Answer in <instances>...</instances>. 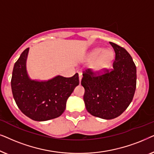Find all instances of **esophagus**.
Returning a JSON list of instances; mask_svg holds the SVG:
<instances>
[{
  "label": "esophagus",
  "mask_w": 154,
  "mask_h": 154,
  "mask_svg": "<svg viewBox=\"0 0 154 154\" xmlns=\"http://www.w3.org/2000/svg\"><path fill=\"white\" fill-rule=\"evenodd\" d=\"M79 81H80V83H81V80H82V73L81 72H79Z\"/></svg>",
  "instance_id": "obj_1"
}]
</instances>
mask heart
Wrapping results in <instances>:
<instances>
[{"label": "heart", "instance_id": "obj_1", "mask_svg": "<svg viewBox=\"0 0 154 154\" xmlns=\"http://www.w3.org/2000/svg\"><path fill=\"white\" fill-rule=\"evenodd\" d=\"M91 61H96L92 65V70L97 74H102L112 65L114 54L111 50H105L98 48L90 52L89 56Z\"/></svg>", "mask_w": 154, "mask_h": 154}]
</instances>
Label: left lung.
Returning <instances> with one entry per match:
<instances>
[{
	"label": "left lung",
	"instance_id": "left-lung-1",
	"mask_svg": "<svg viewBox=\"0 0 154 154\" xmlns=\"http://www.w3.org/2000/svg\"><path fill=\"white\" fill-rule=\"evenodd\" d=\"M109 43L116 54L113 70L92 76L88 69L81 81L87 111L94 116L106 120L115 119L125 111L133 99L137 83L136 66L132 57L123 48Z\"/></svg>",
	"mask_w": 154,
	"mask_h": 154
}]
</instances>
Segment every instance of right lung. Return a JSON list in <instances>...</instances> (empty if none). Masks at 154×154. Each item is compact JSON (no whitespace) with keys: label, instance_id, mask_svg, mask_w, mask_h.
<instances>
[{"label":"right lung","instance_id":"add662e5","mask_svg":"<svg viewBox=\"0 0 154 154\" xmlns=\"http://www.w3.org/2000/svg\"><path fill=\"white\" fill-rule=\"evenodd\" d=\"M29 48L21 54L14 65L11 88L18 108L29 119L45 121L60 116L66 101L79 85V74L71 78L56 75L49 80L32 79L26 69Z\"/></svg>","mask_w":154,"mask_h":154}]
</instances>
